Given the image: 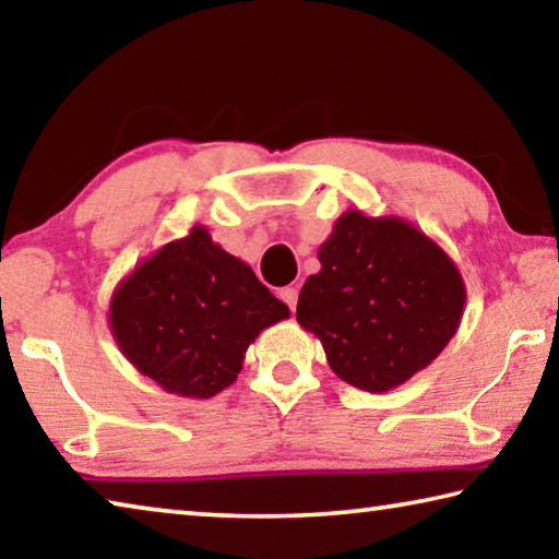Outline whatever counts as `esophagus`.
Wrapping results in <instances>:
<instances>
[{
	"label": "esophagus",
	"mask_w": 559,
	"mask_h": 559,
	"mask_svg": "<svg viewBox=\"0 0 559 559\" xmlns=\"http://www.w3.org/2000/svg\"><path fill=\"white\" fill-rule=\"evenodd\" d=\"M278 298L286 302V306L290 308V310H296V306H298V288L296 286H286V288H281L278 290Z\"/></svg>",
	"instance_id": "esophagus-1"
}]
</instances>
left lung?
Instances as JSON below:
<instances>
[{"label": "left lung", "instance_id": "obj_1", "mask_svg": "<svg viewBox=\"0 0 559 559\" xmlns=\"http://www.w3.org/2000/svg\"><path fill=\"white\" fill-rule=\"evenodd\" d=\"M318 261L323 269L302 286L296 318L357 390H394L456 335L466 302L456 263L400 216L345 212Z\"/></svg>", "mask_w": 559, "mask_h": 559}]
</instances>
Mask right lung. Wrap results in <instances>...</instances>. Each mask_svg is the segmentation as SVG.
Instances as JSON below:
<instances>
[{
	"instance_id": "obj_1",
	"label": "right lung",
	"mask_w": 559,
	"mask_h": 559,
	"mask_svg": "<svg viewBox=\"0 0 559 559\" xmlns=\"http://www.w3.org/2000/svg\"><path fill=\"white\" fill-rule=\"evenodd\" d=\"M290 310L204 226L135 266L110 300L112 337L165 392L210 400L234 384L263 328Z\"/></svg>"
}]
</instances>
